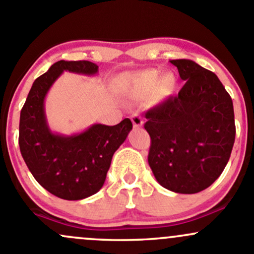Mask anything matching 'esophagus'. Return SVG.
I'll list each match as a JSON object with an SVG mask.
<instances>
[{
    "mask_svg": "<svg viewBox=\"0 0 254 254\" xmlns=\"http://www.w3.org/2000/svg\"><path fill=\"white\" fill-rule=\"evenodd\" d=\"M131 122H132V125L133 127H136V129H138V127H143V119H142V117L140 114L135 113L131 116Z\"/></svg>",
    "mask_w": 254,
    "mask_h": 254,
    "instance_id": "34e87169",
    "label": "esophagus"
}]
</instances>
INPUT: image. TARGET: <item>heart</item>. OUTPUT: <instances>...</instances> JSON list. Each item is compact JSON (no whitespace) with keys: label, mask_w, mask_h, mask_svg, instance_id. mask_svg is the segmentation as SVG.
Returning <instances> with one entry per match:
<instances>
[{"label":"heart","mask_w":254,"mask_h":254,"mask_svg":"<svg viewBox=\"0 0 254 254\" xmlns=\"http://www.w3.org/2000/svg\"><path fill=\"white\" fill-rule=\"evenodd\" d=\"M178 85L177 77L172 72L161 74L154 68L130 74L125 80L124 91L132 99H144L155 94L157 99L165 100L174 95Z\"/></svg>","instance_id":"1"}]
</instances>
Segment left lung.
Wrapping results in <instances>:
<instances>
[{
    "mask_svg": "<svg viewBox=\"0 0 254 254\" xmlns=\"http://www.w3.org/2000/svg\"><path fill=\"white\" fill-rule=\"evenodd\" d=\"M186 84L146 113L148 164L160 186L180 194L210 187L229 161L235 141L233 101L221 80L193 60H170Z\"/></svg>",
    "mask_w": 254,
    "mask_h": 254,
    "instance_id": "obj_1",
    "label": "left lung"
}]
</instances>
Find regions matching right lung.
<instances>
[{
    "label": "right lung",
    "mask_w": 254,
    "mask_h": 254,
    "mask_svg": "<svg viewBox=\"0 0 254 254\" xmlns=\"http://www.w3.org/2000/svg\"><path fill=\"white\" fill-rule=\"evenodd\" d=\"M95 76L99 66L90 61L60 60L33 82L20 112L19 147L35 180L64 200H82L104 186L112 157L132 130L125 118L108 127L93 124L82 132L64 135L50 130L44 100L64 72Z\"/></svg>",
    "instance_id": "1"
}]
</instances>
